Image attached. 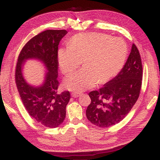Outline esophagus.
Masks as SVG:
<instances>
[{"mask_svg":"<svg viewBox=\"0 0 160 160\" xmlns=\"http://www.w3.org/2000/svg\"><path fill=\"white\" fill-rule=\"evenodd\" d=\"M81 95V94L80 93H76V92H72V94H71V96L72 97H74V98H77V97H80Z\"/></svg>","mask_w":160,"mask_h":160,"instance_id":"34e87169","label":"esophagus"}]
</instances>
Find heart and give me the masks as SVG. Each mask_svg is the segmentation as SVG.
<instances>
[{
	"label": "heart",
	"mask_w": 160,
	"mask_h": 160,
	"mask_svg": "<svg viewBox=\"0 0 160 160\" xmlns=\"http://www.w3.org/2000/svg\"><path fill=\"white\" fill-rule=\"evenodd\" d=\"M127 52V45L121 38L95 32L75 35L67 48L58 50L59 67L65 75L76 70L81 61L83 68L65 78V88L80 92L93 88L97 82H107L120 72Z\"/></svg>",
	"instance_id": "b5f03b06"
}]
</instances>
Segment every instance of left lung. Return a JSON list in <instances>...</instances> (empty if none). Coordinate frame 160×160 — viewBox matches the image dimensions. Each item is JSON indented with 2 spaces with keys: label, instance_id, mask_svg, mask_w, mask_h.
I'll list each match as a JSON object with an SVG mask.
<instances>
[{
  "label": "left lung",
  "instance_id": "1",
  "mask_svg": "<svg viewBox=\"0 0 160 160\" xmlns=\"http://www.w3.org/2000/svg\"><path fill=\"white\" fill-rule=\"evenodd\" d=\"M142 79V66L139 51L132 44L125 65L116 76L98 91L89 93L91 103L86 116L90 122L107 128L120 122L138 99Z\"/></svg>",
  "mask_w": 160,
  "mask_h": 160
}]
</instances>
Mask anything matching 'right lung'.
<instances>
[{
	"instance_id": "obj_1",
	"label": "right lung",
	"mask_w": 160,
	"mask_h": 160,
	"mask_svg": "<svg viewBox=\"0 0 160 160\" xmlns=\"http://www.w3.org/2000/svg\"><path fill=\"white\" fill-rule=\"evenodd\" d=\"M67 33L64 29H48L36 35L24 46L16 66L15 82L24 106L32 118L48 128H56L63 122L70 99L68 91L58 93L57 79L58 44ZM29 59L41 61L47 69L41 86L30 85L23 76V65Z\"/></svg>"
}]
</instances>
